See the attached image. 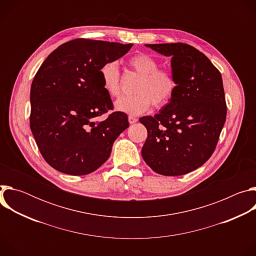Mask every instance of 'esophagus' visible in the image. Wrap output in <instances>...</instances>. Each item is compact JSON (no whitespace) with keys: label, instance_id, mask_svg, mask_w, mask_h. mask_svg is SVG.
Returning a JSON list of instances; mask_svg holds the SVG:
<instances>
[{"label":"esophagus","instance_id":"obj_1","mask_svg":"<svg viewBox=\"0 0 256 256\" xmlns=\"http://www.w3.org/2000/svg\"><path fill=\"white\" fill-rule=\"evenodd\" d=\"M138 122V118H134V116H128V122L130 124H134V122Z\"/></svg>","mask_w":256,"mask_h":256}]
</instances>
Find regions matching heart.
Wrapping results in <instances>:
<instances>
[{
  "label": "heart",
  "mask_w": 256,
  "mask_h": 256,
  "mask_svg": "<svg viewBox=\"0 0 256 256\" xmlns=\"http://www.w3.org/2000/svg\"><path fill=\"white\" fill-rule=\"evenodd\" d=\"M128 66L140 77L134 90L136 94L116 101V108L118 112L138 116L147 112L152 103L160 108L170 102L177 89V81L170 70L159 68V62L146 52L132 56L128 60ZM99 74L107 94L118 97L122 93L118 64L112 60L106 62L101 66Z\"/></svg>",
  "instance_id": "1"
}]
</instances>
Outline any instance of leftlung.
I'll return each instance as SVG.
<instances>
[{"label": "left lung", "instance_id": "8db88e82", "mask_svg": "<svg viewBox=\"0 0 256 256\" xmlns=\"http://www.w3.org/2000/svg\"><path fill=\"white\" fill-rule=\"evenodd\" d=\"M146 46L171 56L177 89L159 114L140 118L148 130L142 156L158 174L184 175L210 159L220 138L227 116L221 72L186 44Z\"/></svg>", "mask_w": 256, "mask_h": 256}]
</instances>
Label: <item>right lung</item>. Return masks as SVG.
Instances as JSON below:
<instances>
[{"instance_id":"right-lung-1","label":"right lung","mask_w":256,"mask_h":256,"mask_svg":"<svg viewBox=\"0 0 256 256\" xmlns=\"http://www.w3.org/2000/svg\"><path fill=\"white\" fill-rule=\"evenodd\" d=\"M132 46L74 40L54 50L36 72L30 90V128L42 157L56 170L76 176L95 171L128 128V116L114 112L99 70Z\"/></svg>"}]
</instances>
